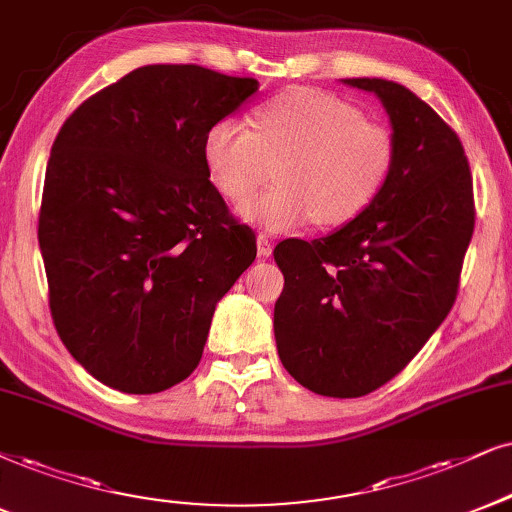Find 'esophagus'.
<instances>
[{
    "label": "esophagus",
    "mask_w": 512,
    "mask_h": 512,
    "mask_svg": "<svg viewBox=\"0 0 512 512\" xmlns=\"http://www.w3.org/2000/svg\"><path fill=\"white\" fill-rule=\"evenodd\" d=\"M257 252H260V257H269L271 252H274V243H271V238L267 234L257 236Z\"/></svg>",
    "instance_id": "esophagus-1"
}]
</instances>
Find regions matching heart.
I'll use <instances>...</instances> for the list:
<instances>
[{
    "instance_id": "b5f03b06",
    "label": "heart",
    "mask_w": 512,
    "mask_h": 512,
    "mask_svg": "<svg viewBox=\"0 0 512 512\" xmlns=\"http://www.w3.org/2000/svg\"><path fill=\"white\" fill-rule=\"evenodd\" d=\"M203 160L215 189L231 203L250 198L276 165V186L241 208L248 222L271 231L297 229L309 219L342 226L383 191L394 139L338 96L293 89L260 108L255 129L236 118L210 125Z\"/></svg>"
}]
</instances>
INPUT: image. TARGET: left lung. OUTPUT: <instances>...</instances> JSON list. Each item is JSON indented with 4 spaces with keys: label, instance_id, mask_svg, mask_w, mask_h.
I'll list each match as a JSON object with an SVG mask.
<instances>
[{
    "label": "left lung",
    "instance_id": "8db88e82",
    "mask_svg": "<svg viewBox=\"0 0 512 512\" xmlns=\"http://www.w3.org/2000/svg\"><path fill=\"white\" fill-rule=\"evenodd\" d=\"M392 122L394 165L380 196L340 231L286 238L274 260L278 357L323 397H364L390 383L454 307L475 229L472 174L458 134L397 82L352 77Z\"/></svg>",
    "mask_w": 512,
    "mask_h": 512
}]
</instances>
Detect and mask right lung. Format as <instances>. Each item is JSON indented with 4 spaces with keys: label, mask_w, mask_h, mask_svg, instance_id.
Masks as SVG:
<instances>
[{
    "label": "right lung",
    "mask_w": 512,
    "mask_h": 512,
    "mask_svg": "<svg viewBox=\"0 0 512 512\" xmlns=\"http://www.w3.org/2000/svg\"><path fill=\"white\" fill-rule=\"evenodd\" d=\"M255 77L158 63L89 96L63 122L37 238L58 338L103 385L170 390L196 371L215 304L257 255L203 160L210 125Z\"/></svg>",
    "instance_id": "add662e5"
}]
</instances>
